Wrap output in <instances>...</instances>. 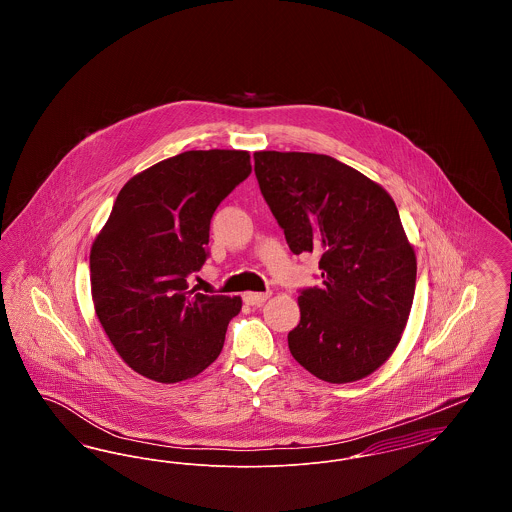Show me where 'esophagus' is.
Here are the masks:
<instances>
[{
	"instance_id": "esophagus-1",
	"label": "esophagus",
	"mask_w": 512,
	"mask_h": 512,
	"mask_svg": "<svg viewBox=\"0 0 512 512\" xmlns=\"http://www.w3.org/2000/svg\"><path fill=\"white\" fill-rule=\"evenodd\" d=\"M270 297V293H255L247 292L244 295V301L247 305H253V307H261L265 301Z\"/></svg>"
}]
</instances>
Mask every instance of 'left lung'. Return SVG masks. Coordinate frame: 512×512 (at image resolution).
<instances>
[{"label":"left lung","mask_w":512,"mask_h":512,"mask_svg":"<svg viewBox=\"0 0 512 512\" xmlns=\"http://www.w3.org/2000/svg\"><path fill=\"white\" fill-rule=\"evenodd\" d=\"M261 194L295 255L318 253L288 334L293 359L330 384L363 380L399 345L413 307L414 247L391 195L334 157L255 151Z\"/></svg>","instance_id":"8db88e82"}]
</instances>
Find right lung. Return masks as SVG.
I'll return each mask as SVG.
<instances>
[{"instance_id": "1", "label": "right lung", "mask_w": 512, "mask_h": 512, "mask_svg": "<svg viewBox=\"0 0 512 512\" xmlns=\"http://www.w3.org/2000/svg\"><path fill=\"white\" fill-rule=\"evenodd\" d=\"M251 172L249 151L199 149L132 176L90 249L92 301L122 361L161 384L217 361L242 297L190 290L220 201Z\"/></svg>"}]
</instances>
